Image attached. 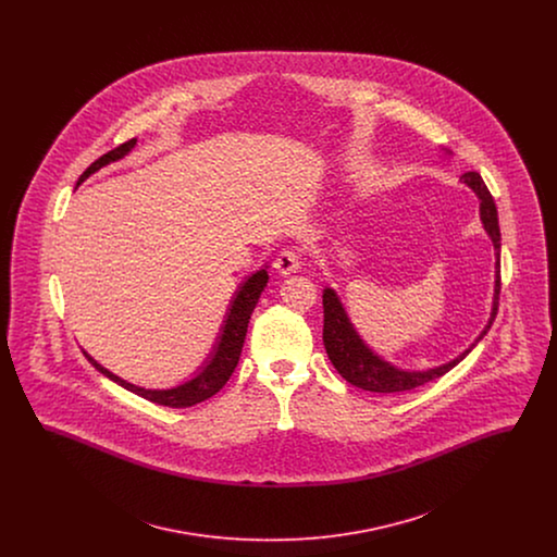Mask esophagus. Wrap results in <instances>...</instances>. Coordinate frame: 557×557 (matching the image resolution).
Returning <instances> with one entry per match:
<instances>
[{
    "instance_id": "34e87169",
    "label": "esophagus",
    "mask_w": 557,
    "mask_h": 557,
    "mask_svg": "<svg viewBox=\"0 0 557 557\" xmlns=\"http://www.w3.org/2000/svg\"><path fill=\"white\" fill-rule=\"evenodd\" d=\"M275 267H277V271H280L282 275L296 273V271L300 269V252H298L296 248L282 250V252L277 255V259H275Z\"/></svg>"
}]
</instances>
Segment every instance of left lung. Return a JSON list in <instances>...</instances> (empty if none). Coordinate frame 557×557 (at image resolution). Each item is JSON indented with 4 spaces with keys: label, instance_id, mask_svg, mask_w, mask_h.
Segmentation results:
<instances>
[{
    "label": "left lung",
    "instance_id": "8db88e82",
    "mask_svg": "<svg viewBox=\"0 0 557 557\" xmlns=\"http://www.w3.org/2000/svg\"><path fill=\"white\" fill-rule=\"evenodd\" d=\"M461 182L472 187L476 191L478 198H480V219L484 223V230L488 232V236L493 239L495 255H497L495 296H493V313L488 319V325L482 330V334L478 336L474 345L470 346L463 355H459L457 359L445 363V366H438V368L428 371L397 370L395 366L386 363L384 359H380L377 355L371 352L366 343L359 338V334L355 332V327L350 325L336 292L325 288L323 290V345H325V352H327L332 366L352 386L370 391V393H384V395L405 393V391H413L418 386H424L425 382H432V380H436V377H441L447 371L453 370L484 338V334L491 330L493 321L497 318L499 292H502V230H499L497 207H495V200H493L488 187L484 186V182L478 173H474V171L463 173Z\"/></svg>",
    "mask_w": 557,
    "mask_h": 557
}]
</instances>
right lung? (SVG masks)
<instances>
[{"mask_svg": "<svg viewBox=\"0 0 557 557\" xmlns=\"http://www.w3.org/2000/svg\"><path fill=\"white\" fill-rule=\"evenodd\" d=\"M135 141H137V139H129V141H125V144L116 146L114 150L107 152L104 157H100L96 162H91V164L83 171V175L79 177V184L83 180H87L91 173H96L98 169H102L108 162L123 159V157L132 150L133 146H135ZM267 280H269L267 269H259L252 277H248V280L244 282V286L239 288L236 298L232 300V307H230V311H227V318L223 321V327H221V334H219V338H216V345H214V352H212V359L209 361V366L200 371L194 380H189V382L177 386V388H169V391H146V388L133 386L129 382L121 380L119 375H114V373L104 370V368H102L98 361H94L87 352H85V357H87V361H89L96 370L100 371V373H104L112 382L121 384L123 388L132 391V393L139 395V397L148 398V400H152V403H157V405L180 409V407H191V405H196V403H202V400L211 398L212 395H216V393L227 384V380L232 377V373L236 370V366H238L239 361V352H242V346H244V338H246V330H248V321H250V315H252V311H255V307H257V302H259L261 292L265 290Z\"/></svg>", "mask_w": 557, "mask_h": 557, "instance_id": "1", "label": "right lung"}]
</instances>
